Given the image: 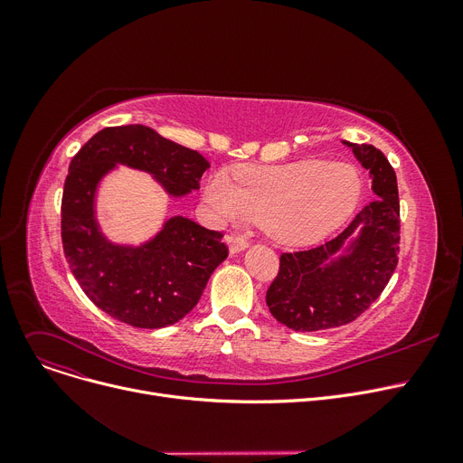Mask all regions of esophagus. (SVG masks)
Listing matches in <instances>:
<instances>
[{"instance_id":"34e87169","label":"esophagus","mask_w":463,"mask_h":463,"mask_svg":"<svg viewBox=\"0 0 463 463\" xmlns=\"http://www.w3.org/2000/svg\"><path fill=\"white\" fill-rule=\"evenodd\" d=\"M225 240H227V246H229L231 255H236V253H240V251H244V250L250 246V244H248V240H246V238H241V236L229 234Z\"/></svg>"}]
</instances>
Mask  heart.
Returning <instances> with one entry per match:
<instances>
[{
  "label": "heart",
  "instance_id": "b5f03b06",
  "mask_svg": "<svg viewBox=\"0 0 463 463\" xmlns=\"http://www.w3.org/2000/svg\"><path fill=\"white\" fill-rule=\"evenodd\" d=\"M360 187L351 165L309 159L240 168L236 182L219 170L206 180L204 204L219 223L251 217L285 244H309L344 222Z\"/></svg>",
  "mask_w": 463,
  "mask_h": 463
}]
</instances>
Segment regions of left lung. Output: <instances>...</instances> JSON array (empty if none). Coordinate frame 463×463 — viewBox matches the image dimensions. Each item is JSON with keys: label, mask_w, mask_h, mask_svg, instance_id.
<instances>
[{"label": "left lung", "mask_w": 463, "mask_h": 463, "mask_svg": "<svg viewBox=\"0 0 463 463\" xmlns=\"http://www.w3.org/2000/svg\"><path fill=\"white\" fill-rule=\"evenodd\" d=\"M344 144L370 170L375 199L325 244L281 253L266 304L276 321L295 332L353 323L379 298L398 264L400 199L394 168L372 144Z\"/></svg>", "instance_id": "8db88e82"}]
</instances>
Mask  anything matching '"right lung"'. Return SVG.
Here are the masks:
<instances>
[{"mask_svg":"<svg viewBox=\"0 0 463 463\" xmlns=\"http://www.w3.org/2000/svg\"><path fill=\"white\" fill-rule=\"evenodd\" d=\"M126 165L152 175L170 197L199 189L210 163L146 126L95 133L69 165L61 199V241L69 269L86 297L110 317L137 328L175 325L197 306L229 250L223 234L184 215L140 246L114 244L95 217L99 182Z\"/></svg>","mask_w":463,"mask_h":463,"instance_id":"right-lung-1","label":"right lung"}]
</instances>
